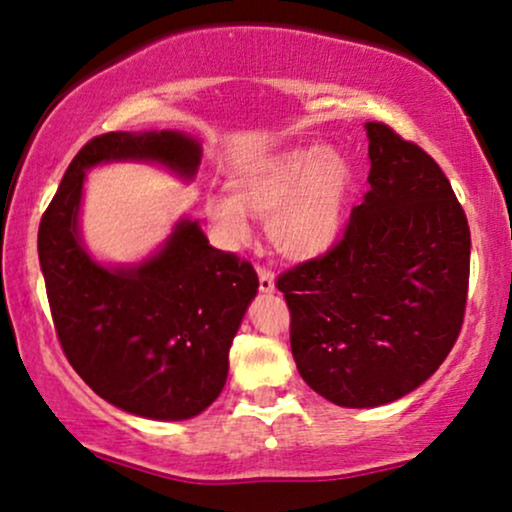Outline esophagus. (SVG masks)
<instances>
[{"instance_id": "esophagus-1", "label": "esophagus", "mask_w": 512, "mask_h": 512, "mask_svg": "<svg viewBox=\"0 0 512 512\" xmlns=\"http://www.w3.org/2000/svg\"><path fill=\"white\" fill-rule=\"evenodd\" d=\"M257 274H260V291L262 293H272L274 291V272H272V269L260 267V269H257Z\"/></svg>"}]
</instances>
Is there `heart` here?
I'll return each mask as SVG.
<instances>
[{
	"mask_svg": "<svg viewBox=\"0 0 512 512\" xmlns=\"http://www.w3.org/2000/svg\"><path fill=\"white\" fill-rule=\"evenodd\" d=\"M354 170L322 144L260 158L231 180V197H209L207 216L231 245L245 243V210L267 219L269 240L291 260H313L337 245L346 228Z\"/></svg>",
	"mask_w": 512,
	"mask_h": 512,
	"instance_id": "1",
	"label": "heart"
}]
</instances>
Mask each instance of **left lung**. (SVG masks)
Wrapping results in <instances>:
<instances>
[{"label":"left lung","mask_w":512,"mask_h":512,"mask_svg":"<svg viewBox=\"0 0 512 512\" xmlns=\"http://www.w3.org/2000/svg\"><path fill=\"white\" fill-rule=\"evenodd\" d=\"M370 190L325 255L276 279L298 373L339 407H380L436 373L460 337L469 226L450 180L383 122H368Z\"/></svg>","instance_id":"8db88e82"}]
</instances>
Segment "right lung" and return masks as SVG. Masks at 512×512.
Returning <instances> with one entry per match:
<instances>
[{
  "label": "right lung",
  "instance_id": "1",
  "mask_svg": "<svg viewBox=\"0 0 512 512\" xmlns=\"http://www.w3.org/2000/svg\"><path fill=\"white\" fill-rule=\"evenodd\" d=\"M127 158L190 180L202 149L173 129L108 132L74 156L38 228L52 322L67 361L105 402L156 421L192 419L226 385L228 349L260 281L248 260L211 248L190 219L142 264L93 262L79 238L84 175Z\"/></svg>",
  "mask_w": 512,
  "mask_h": 512
}]
</instances>
